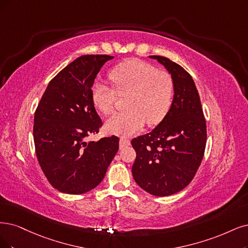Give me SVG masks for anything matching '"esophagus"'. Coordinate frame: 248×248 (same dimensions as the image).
<instances>
[{"mask_svg":"<svg viewBox=\"0 0 248 248\" xmlns=\"http://www.w3.org/2000/svg\"><path fill=\"white\" fill-rule=\"evenodd\" d=\"M130 143H131L130 140L124 139V138H121V140H119V147H121V149L124 148V147H126V146L130 145Z\"/></svg>","mask_w":248,"mask_h":248,"instance_id":"obj_1","label":"esophagus"}]
</instances>
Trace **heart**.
<instances>
[{
    "label": "heart",
    "instance_id": "heart-1",
    "mask_svg": "<svg viewBox=\"0 0 248 248\" xmlns=\"http://www.w3.org/2000/svg\"><path fill=\"white\" fill-rule=\"evenodd\" d=\"M116 93L130 95L126 100L127 111L114 113L105 123L111 134L132 136L148 124H157L166 117L173 97V80L167 71L141 60H129L109 72ZM101 82H95L91 99L95 107L104 114L112 111L116 94Z\"/></svg>",
    "mask_w": 248,
    "mask_h": 248
}]
</instances>
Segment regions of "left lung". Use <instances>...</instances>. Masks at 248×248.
Segmentation results:
<instances>
[{"mask_svg": "<svg viewBox=\"0 0 248 248\" xmlns=\"http://www.w3.org/2000/svg\"><path fill=\"white\" fill-rule=\"evenodd\" d=\"M166 67L173 80V98L168 114L156 127L132 140L136 159L133 177L154 196H169L184 189L203 158L206 124L195 82L179 64L162 56H149Z\"/></svg>", "mask_w": 248, "mask_h": 248, "instance_id": "8db88e82", "label": "left lung"}]
</instances>
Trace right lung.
Returning <instances> with one entry per match:
<instances>
[{
  "mask_svg": "<svg viewBox=\"0 0 248 248\" xmlns=\"http://www.w3.org/2000/svg\"><path fill=\"white\" fill-rule=\"evenodd\" d=\"M112 58L84 55L72 61L49 82L35 110L36 157L50 184L62 193L84 194L97 187L118 150L115 136L85 141L102 126L91 90Z\"/></svg>",
  "mask_w": 248,
  "mask_h": 248,
  "instance_id": "1",
  "label": "right lung"
}]
</instances>
